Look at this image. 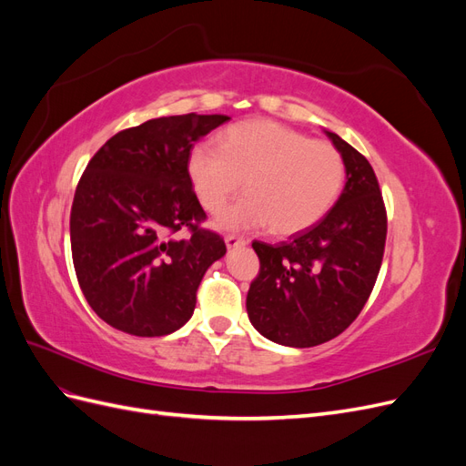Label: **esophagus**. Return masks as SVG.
I'll return each instance as SVG.
<instances>
[{
  "instance_id": "1",
  "label": "esophagus",
  "mask_w": 466,
  "mask_h": 466,
  "mask_svg": "<svg viewBox=\"0 0 466 466\" xmlns=\"http://www.w3.org/2000/svg\"><path fill=\"white\" fill-rule=\"evenodd\" d=\"M225 245H228V248H237V247H245L247 241L243 237H237V235H228L225 237Z\"/></svg>"
}]
</instances>
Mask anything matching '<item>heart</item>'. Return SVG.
I'll return each instance as SVG.
<instances>
[{
  "label": "heart",
  "mask_w": 466,
  "mask_h": 466,
  "mask_svg": "<svg viewBox=\"0 0 466 466\" xmlns=\"http://www.w3.org/2000/svg\"><path fill=\"white\" fill-rule=\"evenodd\" d=\"M196 198L209 214L245 185L247 196L218 218L223 229L266 228L293 235L313 228L336 204L346 163L330 144L272 120H247L219 136V149L196 146L187 163Z\"/></svg>",
  "instance_id": "obj_1"
}]
</instances>
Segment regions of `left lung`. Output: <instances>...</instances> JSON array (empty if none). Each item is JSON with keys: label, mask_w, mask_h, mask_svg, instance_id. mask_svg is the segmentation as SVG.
Instances as JSON below:
<instances>
[{"label": "left lung", "mask_w": 466, "mask_h": 466, "mask_svg": "<svg viewBox=\"0 0 466 466\" xmlns=\"http://www.w3.org/2000/svg\"><path fill=\"white\" fill-rule=\"evenodd\" d=\"M346 163V187L313 228L288 241H255L260 272L247 293L248 319L281 346L311 348L342 334L368 303L383 262L387 211L373 167L327 130Z\"/></svg>", "instance_id": "obj_1"}]
</instances>
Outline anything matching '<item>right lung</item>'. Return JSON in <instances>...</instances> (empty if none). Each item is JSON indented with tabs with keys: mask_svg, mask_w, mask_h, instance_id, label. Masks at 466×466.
I'll return each mask as SVG.
<instances>
[{
	"mask_svg": "<svg viewBox=\"0 0 466 466\" xmlns=\"http://www.w3.org/2000/svg\"><path fill=\"white\" fill-rule=\"evenodd\" d=\"M228 120L196 112L147 120L112 136L81 175L69 216L74 268L112 329L165 336L192 317L206 270L228 248L200 228L206 211L187 163L194 144Z\"/></svg>",
	"mask_w": 466,
	"mask_h": 466,
	"instance_id": "right-lung-1",
	"label": "right lung"
}]
</instances>
